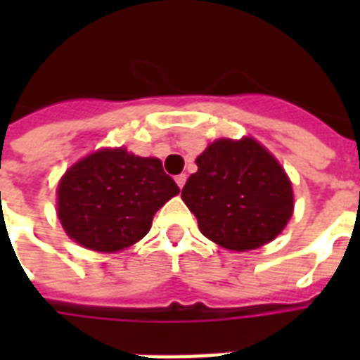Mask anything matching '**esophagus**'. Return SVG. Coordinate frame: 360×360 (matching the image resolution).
Here are the masks:
<instances>
[{"instance_id": "obj_1", "label": "esophagus", "mask_w": 360, "mask_h": 360, "mask_svg": "<svg viewBox=\"0 0 360 360\" xmlns=\"http://www.w3.org/2000/svg\"><path fill=\"white\" fill-rule=\"evenodd\" d=\"M175 183H177V186H179V188H183V186H185V183H186V175L185 174L177 175V177H175Z\"/></svg>"}]
</instances>
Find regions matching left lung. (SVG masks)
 <instances>
[{"label":"left lung","instance_id":"8db88e82","mask_svg":"<svg viewBox=\"0 0 360 360\" xmlns=\"http://www.w3.org/2000/svg\"><path fill=\"white\" fill-rule=\"evenodd\" d=\"M196 164L181 198L207 239L245 252L267 245L284 230L293 214L291 181L262 143L222 138Z\"/></svg>","mask_w":360,"mask_h":360}]
</instances>
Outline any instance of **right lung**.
<instances>
[{
	"mask_svg": "<svg viewBox=\"0 0 360 360\" xmlns=\"http://www.w3.org/2000/svg\"><path fill=\"white\" fill-rule=\"evenodd\" d=\"M179 186L162 162L123 147L101 149L70 166L58 186V217L89 250L117 252L151 230L153 217Z\"/></svg>",
	"mask_w": 360,
	"mask_h": 360,
	"instance_id": "1",
	"label": "right lung"
}]
</instances>
